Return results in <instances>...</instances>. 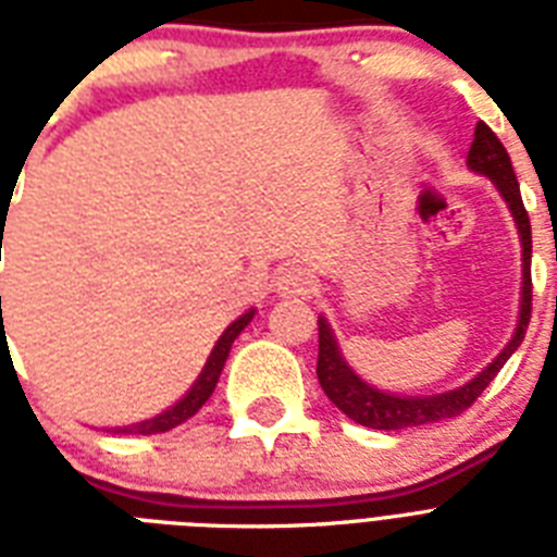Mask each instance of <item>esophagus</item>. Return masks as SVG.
I'll use <instances>...</instances> for the list:
<instances>
[{"instance_id": "1", "label": "esophagus", "mask_w": 557, "mask_h": 557, "mask_svg": "<svg viewBox=\"0 0 557 557\" xmlns=\"http://www.w3.org/2000/svg\"><path fill=\"white\" fill-rule=\"evenodd\" d=\"M314 288V277L300 265H288L280 271L277 295L280 297H306Z\"/></svg>"}]
</instances>
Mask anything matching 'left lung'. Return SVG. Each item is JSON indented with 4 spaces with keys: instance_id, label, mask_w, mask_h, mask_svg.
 Listing matches in <instances>:
<instances>
[{
    "instance_id": "8db88e82",
    "label": "left lung",
    "mask_w": 557,
    "mask_h": 557,
    "mask_svg": "<svg viewBox=\"0 0 557 557\" xmlns=\"http://www.w3.org/2000/svg\"><path fill=\"white\" fill-rule=\"evenodd\" d=\"M468 168L492 178L503 199H506V205H509L511 216L518 222L520 245H523V300H520V321L518 330H515V338L474 381H468L466 387L424 398L389 396V393L370 387L367 381H361L356 372L349 370L347 361L341 358L330 323L318 318V381H321L323 393L330 396L332 405L338 407L341 413H347L352 422L364 424V428L401 431V428L445 422V419L466 413L527 335L529 318H532V225H529V213L523 208V199H520V185L518 176H515V168H511L509 152L500 144V138L492 133V126L483 124V121L474 129V141H471V150H468Z\"/></svg>"
}]
</instances>
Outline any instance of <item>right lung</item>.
Masks as SVG:
<instances>
[{"label": "right lung", "instance_id": "1", "mask_svg": "<svg viewBox=\"0 0 557 557\" xmlns=\"http://www.w3.org/2000/svg\"><path fill=\"white\" fill-rule=\"evenodd\" d=\"M251 318H253V309L251 312H245L239 321H234L225 332H222V338L216 341V347H213V352H210L208 364H205V370H201V375L190 387V393H187V396L182 398L178 405H173L170 410H164L161 416H156V419H147V422L115 428V433H138V436H152V433L173 431L176 424L187 422L190 416L199 413V407L208 401L210 393H213V387H216L219 375H222V367H225V358H227V352H231V344H234L236 335H239V332H243L245 326L251 323Z\"/></svg>", "mask_w": 557, "mask_h": 557}]
</instances>
